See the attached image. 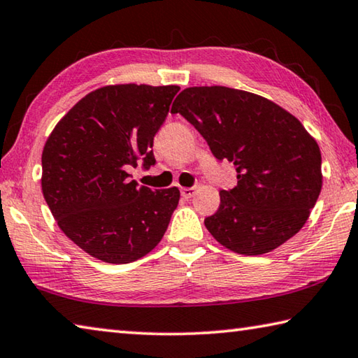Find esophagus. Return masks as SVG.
Masks as SVG:
<instances>
[{
  "label": "esophagus",
  "instance_id": "esophagus-1",
  "mask_svg": "<svg viewBox=\"0 0 358 358\" xmlns=\"http://www.w3.org/2000/svg\"><path fill=\"white\" fill-rule=\"evenodd\" d=\"M195 192H196L195 187H185V189L180 190V195L189 199V198H192L193 195H195Z\"/></svg>",
  "mask_w": 358,
  "mask_h": 358
}]
</instances>
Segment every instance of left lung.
I'll return each instance as SVG.
<instances>
[{"mask_svg":"<svg viewBox=\"0 0 358 358\" xmlns=\"http://www.w3.org/2000/svg\"><path fill=\"white\" fill-rule=\"evenodd\" d=\"M171 113L184 116L218 162L237 171L234 189L204 220L239 255L268 253L297 234L322 187L321 150L297 117L256 94L227 86L187 87Z\"/></svg>","mask_w":358,"mask_h":358,"instance_id":"left-lung-1","label":"left lung"}]
</instances>
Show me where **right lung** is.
Instances as JSON below:
<instances>
[{
    "mask_svg": "<svg viewBox=\"0 0 358 358\" xmlns=\"http://www.w3.org/2000/svg\"><path fill=\"white\" fill-rule=\"evenodd\" d=\"M179 86L116 85L87 94L56 124L42 152V192L69 239L127 264L157 247L178 208V187L152 192L127 173L155 165L154 136Z\"/></svg>",
    "mask_w": 358,
    "mask_h": 358,
    "instance_id": "right-lung-1",
    "label": "right lung"
}]
</instances>
